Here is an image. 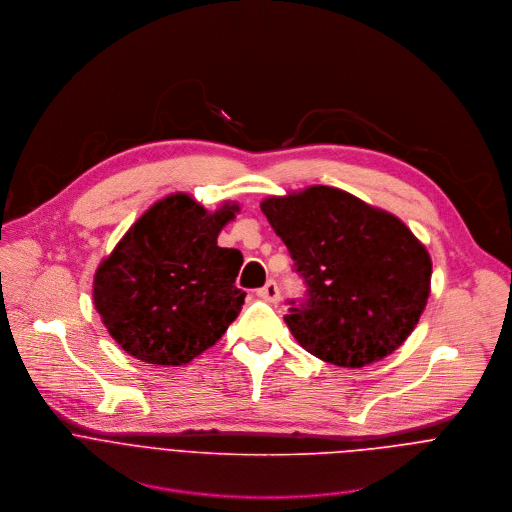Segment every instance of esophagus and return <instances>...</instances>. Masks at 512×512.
Wrapping results in <instances>:
<instances>
[{"mask_svg": "<svg viewBox=\"0 0 512 512\" xmlns=\"http://www.w3.org/2000/svg\"><path fill=\"white\" fill-rule=\"evenodd\" d=\"M256 294H258L262 300L272 302V304H276V302L280 300V288H278V284H276L274 280H268L262 288L256 290Z\"/></svg>", "mask_w": 512, "mask_h": 512, "instance_id": "1", "label": "esophagus"}]
</instances>
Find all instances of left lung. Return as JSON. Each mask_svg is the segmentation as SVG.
I'll list each match as a JSON object with an SVG mask.
<instances>
[{"label":"left lung","instance_id":"1","mask_svg":"<svg viewBox=\"0 0 512 512\" xmlns=\"http://www.w3.org/2000/svg\"><path fill=\"white\" fill-rule=\"evenodd\" d=\"M260 208L304 284L284 316L302 348L360 368L410 336L428 300L432 262L396 216L328 186L268 198Z\"/></svg>","mask_w":512,"mask_h":512}]
</instances>
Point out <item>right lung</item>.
Instances as JSON below:
<instances>
[{
  "mask_svg": "<svg viewBox=\"0 0 512 512\" xmlns=\"http://www.w3.org/2000/svg\"><path fill=\"white\" fill-rule=\"evenodd\" d=\"M238 206L208 214L186 194L154 204L94 278V304L112 338L148 364H186L214 346L242 310V254L218 234Z\"/></svg>",
  "mask_w": 512,
  "mask_h": 512,
  "instance_id": "add662e5",
  "label": "right lung"
}]
</instances>
